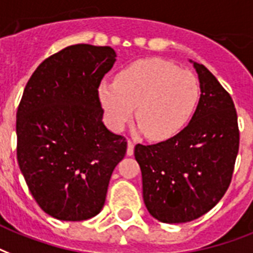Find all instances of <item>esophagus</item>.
<instances>
[{
  "label": "esophagus",
  "instance_id": "34e87169",
  "mask_svg": "<svg viewBox=\"0 0 253 253\" xmlns=\"http://www.w3.org/2000/svg\"><path fill=\"white\" fill-rule=\"evenodd\" d=\"M134 153V142L132 140H128V149H126V154L128 156H133Z\"/></svg>",
  "mask_w": 253,
  "mask_h": 253
}]
</instances>
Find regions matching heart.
Wrapping results in <instances>:
<instances>
[{"label":"heart","instance_id":"heart-1","mask_svg":"<svg viewBox=\"0 0 253 253\" xmlns=\"http://www.w3.org/2000/svg\"><path fill=\"white\" fill-rule=\"evenodd\" d=\"M97 95L108 125L120 132L136 120L149 140L164 141L187 124L199 99L197 78L161 58H146L128 64L115 83L103 80Z\"/></svg>","mask_w":253,"mask_h":253}]
</instances>
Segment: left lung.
I'll return each instance as SVG.
<instances>
[{"label": "left lung", "instance_id": "1", "mask_svg": "<svg viewBox=\"0 0 253 253\" xmlns=\"http://www.w3.org/2000/svg\"><path fill=\"white\" fill-rule=\"evenodd\" d=\"M201 99L183 130L154 145L137 144L145 206L164 223H186L212 209L226 194L239 152L232 97L203 64L194 62Z\"/></svg>", "mask_w": 253, "mask_h": 253}]
</instances>
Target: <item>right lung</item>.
I'll return each mask as SVG.
<instances>
[{
	"label": "right lung",
	"mask_w": 253,
	"mask_h": 253,
	"mask_svg": "<svg viewBox=\"0 0 253 253\" xmlns=\"http://www.w3.org/2000/svg\"><path fill=\"white\" fill-rule=\"evenodd\" d=\"M116 60L109 46L74 44L39 64L17 111V160L38 206L80 222L105 203L126 138L103 124L97 87Z\"/></svg>",
	"instance_id": "add662e5"
}]
</instances>
